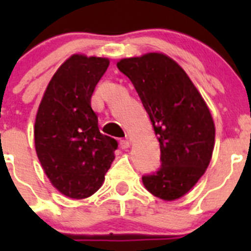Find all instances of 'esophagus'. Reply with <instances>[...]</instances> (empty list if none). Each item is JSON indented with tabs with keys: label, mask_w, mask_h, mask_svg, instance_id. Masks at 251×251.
Segmentation results:
<instances>
[{
	"label": "esophagus",
	"mask_w": 251,
	"mask_h": 251,
	"mask_svg": "<svg viewBox=\"0 0 251 251\" xmlns=\"http://www.w3.org/2000/svg\"><path fill=\"white\" fill-rule=\"evenodd\" d=\"M119 145H121V148H122V150H127V148H129L130 142L128 141V139H122L121 143H119Z\"/></svg>",
	"instance_id": "34e87169"
}]
</instances>
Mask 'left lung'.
Returning a JSON list of instances; mask_svg holds the SVG:
<instances>
[{
    "label": "left lung",
    "instance_id": "obj_1",
    "mask_svg": "<svg viewBox=\"0 0 251 251\" xmlns=\"http://www.w3.org/2000/svg\"><path fill=\"white\" fill-rule=\"evenodd\" d=\"M136 88L159 142L162 166L142 177L153 196H185L210 165L215 123L195 84L174 59L162 52L124 57L117 63Z\"/></svg>",
    "mask_w": 251,
    "mask_h": 251
}]
</instances>
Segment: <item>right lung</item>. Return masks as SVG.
<instances>
[{
	"label": "right lung",
	"instance_id": "add662e5",
	"mask_svg": "<svg viewBox=\"0 0 251 251\" xmlns=\"http://www.w3.org/2000/svg\"><path fill=\"white\" fill-rule=\"evenodd\" d=\"M108 66V57L72 55L52 75L37 109V158L51 185L74 200L101 187L118 147L100 133L92 109L93 92Z\"/></svg>",
	"mask_w": 251,
	"mask_h": 251
}]
</instances>
